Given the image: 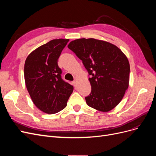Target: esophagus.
I'll list each match as a JSON object with an SVG mask.
<instances>
[{
  "instance_id": "1",
  "label": "esophagus",
  "mask_w": 156,
  "mask_h": 156,
  "mask_svg": "<svg viewBox=\"0 0 156 156\" xmlns=\"http://www.w3.org/2000/svg\"><path fill=\"white\" fill-rule=\"evenodd\" d=\"M77 81H72V84H73L74 87H77Z\"/></svg>"
}]
</instances>
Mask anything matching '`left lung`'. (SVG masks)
Wrapping results in <instances>:
<instances>
[{"label":"left lung","instance_id":"1","mask_svg":"<svg viewBox=\"0 0 156 156\" xmlns=\"http://www.w3.org/2000/svg\"><path fill=\"white\" fill-rule=\"evenodd\" d=\"M68 48L88 73L92 90L85 97L87 105L102 112L114 108L129 86L130 67L126 55L116 45L94 38L75 40Z\"/></svg>","mask_w":156,"mask_h":156}]
</instances>
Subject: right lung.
Wrapping results in <instances>:
<instances>
[{
  "mask_svg": "<svg viewBox=\"0 0 156 156\" xmlns=\"http://www.w3.org/2000/svg\"><path fill=\"white\" fill-rule=\"evenodd\" d=\"M69 40H53L28 56L24 68L27 90L34 105L48 114L67 105L73 87L62 79L58 59Z\"/></svg>",
  "mask_w": 156,
  "mask_h": 156,
  "instance_id": "1",
  "label": "right lung"
}]
</instances>
